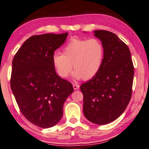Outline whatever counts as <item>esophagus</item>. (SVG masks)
Here are the masks:
<instances>
[{"mask_svg": "<svg viewBox=\"0 0 149 149\" xmlns=\"http://www.w3.org/2000/svg\"><path fill=\"white\" fill-rule=\"evenodd\" d=\"M79 87L80 86L78 84H73V88H74V90H78Z\"/></svg>", "mask_w": 149, "mask_h": 149, "instance_id": "esophagus-1", "label": "esophagus"}]
</instances>
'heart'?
<instances>
[{"label":"heart","mask_w":149,"mask_h":149,"mask_svg":"<svg viewBox=\"0 0 149 149\" xmlns=\"http://www.w3.org/2000/svg\"><path fill=\"white\" fill-rule=\"evenodd\" d=\"M104 55V46L99 40L74 38L65 44L63 53H54L52 61L56 72L62 78L68 77L73 65L74 78L89 80L100 71Z\"/></svg>","instance_id":"1"}]
</instances>
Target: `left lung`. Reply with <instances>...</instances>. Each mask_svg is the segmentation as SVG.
<instances>
[{"label": "left lung", "mask_w": 149, "mask_h": 149, "mask_svg": "<svg viewBox=\"0 0 149 149\" xmlns=\"http://www.w3.org/2000/svg\"><path fill=\"white\" fill-rule=\"evenodd\" d=\"M105 55L97 74L80 87L84 95V113L89 121L105 125L124 112L132 94L134 67L129 47L116 35L94 31Z\"/></svg>", "instance_id": "obj_1"}]
</instances>
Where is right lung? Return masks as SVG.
Instances as JSON below:
<instances>
[{
  "mask_svg": "<svg viewBox=\"0 0 149 149\" xmlns=\"http://www.w3.org/2000/svg\"><path fill=\"white\" fill-rule=\"evenodd\" d=\"M67 36H33L12 61L10 85L19 109L30 123L41 128H49L60 120L64 102L74 91L70 82L57 74L52 61L54 51Z\"/></svg>",
  "mask_w": 149,
  "mask_h": 149,
  "instance_id": "right-lung-1",
  "label": "right lung"
}]
</instances>
